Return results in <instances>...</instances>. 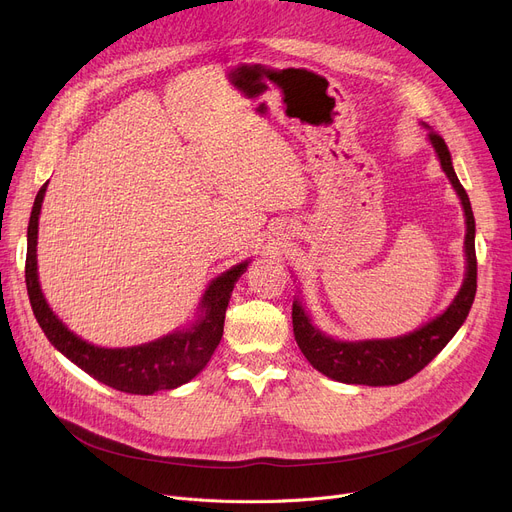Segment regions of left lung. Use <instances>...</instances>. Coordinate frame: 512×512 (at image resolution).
Wrapping results in <instances>:
<instances>
[{"label":"left lung","instance_id":"left-lung-1","mask_svg":"<svg viewBox=\"0 0 512 512\" xmlns=\"http://www.w3.org/2000/svg\"><path fill=\"white\" fill-rule=\"evenodd\" d=\"M429 143L436 149L442 170L452 182L465 209V255L467 274L465 282L456 294L450 307L429 324L419 330L388 338V340H359L342 342L321 334L313 324L299 301L292 303V330L301 353L307 361L328 378L342 384H363V386H396L413 378L429 361H432L450 338L459 332L477 290V257H475V218L469 203V195L459 182L452 168L450 151L440 134L429 130Z\"/></svg>","mask_w":512,"mask_h":512}]
</instances>
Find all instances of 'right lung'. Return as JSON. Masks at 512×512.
Segmentation results:
<instances>
[{
    "mask_svg": "<svg viewBox=\"0 0 512 512\" xmlns=\"http://www.w3.org/2000/svg\"><path fill=\"white\" fill-rule=\"evenodd\" d=\"M47 191V182L35 197V205L26 232V265L24 278L33 313L39 321L47 340L68 357L74 365L105 386L128 394H153L157 390H172L186 382L209 363L215 348H218L224 334V317L232 297L234 284L245 274L249 261L234 265L211 280L201 299V317L193 328L178 330L159 340L130 346V348H101L89 344L74 332H70L58 315L53 313L43 297L39 276H37V232L39 213Z\"/></svg>",
    "mask_w": 512,
    "mask_h": 512,
    "instance_id": "obj_1",
    "label": "right lung"
}]
</instances>
